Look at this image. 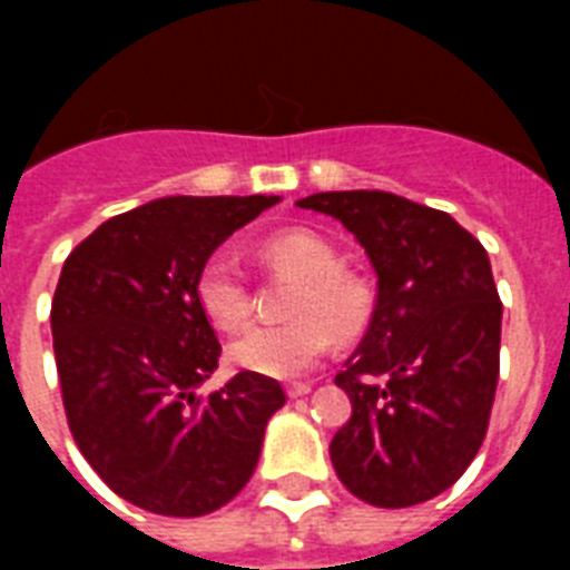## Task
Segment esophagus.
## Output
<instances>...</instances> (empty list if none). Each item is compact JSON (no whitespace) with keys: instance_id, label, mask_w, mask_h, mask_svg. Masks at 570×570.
Wrapping results in <instances>:
<instances>
[{"instance_id":"1","label":"esophagus","mask_w":570,"mask_h":570,"mask_svg":"<svg viewBox=\"0 0 570 570\" xmlns=\"http://www.w3.org/2000/svg\"><path fill=\"white\" fill-rule=\"evenodd\" d=\"M311 390H313L311 381H295V384H289V387H286V396H289V399L307 396V393H311Z\"/></svg>"}]
</instances>
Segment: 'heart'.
I'll use <instances>...</instances> for the list:
<instances>
[{
    "label": "heart",
    "instance_id": "b5f03b06",
    "mask_svg": "<svg viewBox=\"0 0 570 570\" xmlns=\"http://www.w3.org/2000/svg\"><path fill=\"white\" fill-rule=\"evenodd\" d=\"M259 259L277 275L298 277L293 293L295 320L257 325L230 343V361L268 379H295L320 364L334 337H355L373 320L375 295L364 277L340 266L337 248L304 227L277 230L259 242ZM197 304L213 325L242 328L250 320L254 298L236 257L218 250L197 272Z\"/></svg>",
    "mask_w": 570,
    "mask_h": 570
}]
</instances>
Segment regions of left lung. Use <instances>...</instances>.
Here are the masks:
<instances>
[{"label":"left lung","instance_id":"obj_1","mask_svg":"<svg viewBox=\"0 0 570 570\" xmlns=\"http://www.w3.org/2000/svg\"><path fill=\"white\" fill-rule=\"evenodd\" d=\"M298 206L355 233L379 275L370 328L334 379L352 399L334 470L370 505L425 503L476 459L491 420L503 304L485 248L452 215L390 191Z\"/></svg>","mask_w":570,"mask_h":570}]
</instances>
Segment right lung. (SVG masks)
<instances>
[{
    "mask_svg": "<svg viewBox=\"0 0 570 570\" xmlns=\"http://www.w3.org/2000/svg\"><path fill=\"white\" fill-rule=\"evenodd\" d=\"M277 200L159 197L102 222L65 259L49 322L67 425L102 482L138 509L200 518L257 468L284 387L239 373L197 396L222 343L195 284L213 250Z\"/></svg>",
    "mask_w": 570,
    "mask_h": 570,
    "instance_id": "1",
    "label": "right lung"
}]
</instances>
